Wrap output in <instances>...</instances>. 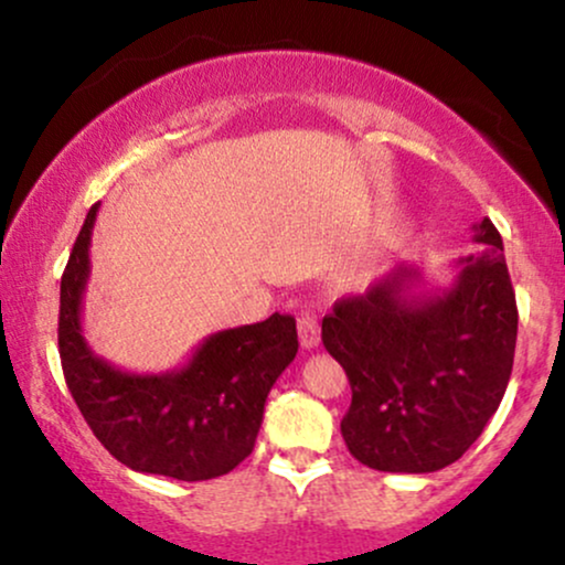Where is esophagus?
I'll return each instance as SVG.
<instances>
[{
	"instance_id": "esophagus-1",
	"label": "esophagus",
	"mask_w": 565,
	"mask_h": 565,
	"mask_svg": "<svg viewBox=\"0 0 565 565\" xmlns=\"http://www.w3.org/2000/svg\"><path fill=\"white\" fill-rule=\"evenodd\" d=\"M297 332H300V342L305 350L319 348L321 327H319V319H316L313 310H302L300 319H297Z\"/></svg>"
}]
</instances>
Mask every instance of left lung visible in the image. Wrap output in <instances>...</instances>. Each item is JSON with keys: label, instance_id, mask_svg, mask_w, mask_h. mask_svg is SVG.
<instances>
[{"label": "left lung", "instance_id": "8db88e82", "mask_svg": "<svg viewBox=\"0 0 565 565\" xmlns=\"http://www.w3.org/2000/svg\"><path fill=\"white\" fill-rule=\"evenodd\" d=\"M472 233L486 249L454 263L449 287L398 265L321 323L323 348L353 391L342 438L366 468L436 472L457 462L508 391L515 291L494 223L483 217Z\"/></svg>", "mask_w": 565, "mask_h": 565}]
</instances>
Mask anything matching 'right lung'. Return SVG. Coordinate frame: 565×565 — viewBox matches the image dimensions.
Listing matches in <instances>:
<instances>
[{
  "label": "right lung",
  "mask_w": 565,
  "mask_h": 565,
  "mask_svg": "<svg viewBox=\"0 0 565 565\" xmlns=\"http://www.w3.org/2000/svg\"><path fill=\"white\" fill-rule=\"evenodd\" d=\"M97 206L61 278L57 348L68 391L95 438L129 470L178 481L225 476L255 449L270 387L297 355V323L274 313L223 329L172 372L135 374L108 364L82 329Z\"/></svg>",
  "instance_id": "1"
}]
</instances>
